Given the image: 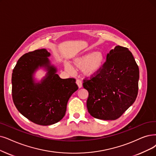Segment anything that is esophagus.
Instances as JSON below:
<instances>
[{"mask_svg": "<svg viewBox=\"0 0 156 156\" xmlns=\"http://www.w3.org/2000/svg\"><path fill=\"white\" fill-rule=\"evenodd\" d=\"M76 83H77V86H78L79 88H82V87H83V83H82L81 80H79V79H77L76 80Z\"/></svg>", "mask_w": 156, "mask_h": 156, "instance_id": "34e87169", "label": "esophagus"}]
</instances>
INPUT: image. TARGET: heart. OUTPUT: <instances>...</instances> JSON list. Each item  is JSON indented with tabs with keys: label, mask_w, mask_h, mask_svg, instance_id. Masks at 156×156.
Returning a JSON list of instances; mask_svg holds the SVG:
<instances>
[{
	"label": "heart",
	"mask_w": 156,
	"mask_h": 156,
	"mask_svg": "<svg viewBox=\"0 0 156 156\" xmlns=\"http://www.w3.org/2000/svg\"><path fill=\"white\" fill-rule=\"evenodd\" d=\"M104 59L103 53L97 51L76 58L72 61V64L77 69L83 70L86 76L92 77L101 72L104 63ZM65 68L69 72L73 70L72 68L68 65H66Z\"/></svg>",
	"instance_id": "obj_1"
}]
</instances>
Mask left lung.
<instances>
[{"instance_id":"obj_1","label":"left lung","mask_w":156,"mask_h":156,"mask_svg":"<svg viewBox=\"0 0 156 156\" xmlns=\"http://www.w3.org/2000/svg\"><path fill=\"white\" fill-rule=\"evenodd\" d=\"M139 78L138 66L129 49L117 45L111 50L101 72L84 80L89 113L104 120L120 117L136 101Z\"/></svg>"}]
</instances>
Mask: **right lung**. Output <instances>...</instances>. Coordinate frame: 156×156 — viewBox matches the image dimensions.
Returning a JSON list of instances; mask_svg holds the SVG:
<instances>
[{
  "instance_id": "add662e5",
  "label": "right lung",
  "mask_w": 156,
  "mask_h": 156,
  "mask_svg": "<svg viewBox=\"0 0 156 156\" xmlns=\"http://www.w3.org/2000/svg\"><path fill=\"white\" fill-rule=\"evenodd\" d=\"M50 56L45 48L25 54L12 73V97L16 109L28 120L41 126L60 121L65 115L68 100L78 90L75 79L59 77ZM41 68L47 72L38 82L34 75Z\"/></svg>"
}]
</instances>
